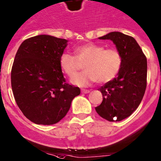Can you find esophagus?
<instances>
[{
    "mask_svg": "<svg viewBox=\"0 0 161 161\" xmlns=\"http://www.w3.org/2000/svg\"><path fill=\"white\" fill-rule=\"evenodd\" d=\"M81 92H82V94H88V93L90 92V91H89V90L82 89V90H81Z\"/></svg>",
    "mask_w": 161,
    "mask_h": 161,
    "instance_id": "1",
    "label": "esophagus"
}]
</instances>
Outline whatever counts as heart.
I'll use <instances>...</instances> for the list:
<instances>
[{"label":"heart","mask_w":161,"mask_h":161,"mask_svg":"<svg viewBox=\"0 0 161 161\" xmlns=\"http://www.w3.org/2000/svg\"><path fill=\"white\" fill-rule=\"evenodd\" d=\"M75 56L64 52L59 57V67L68 77H73L84 64L85 70L70 82L79 86H87L97 81L105 84L114 79L122 66V56L115 48H106L103 45L87 43L76 47Z\"/></svg>","instance_id":"heart-1"}]
</instances>
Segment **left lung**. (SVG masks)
I'll list each match as a JSON object with an SVG mask.
<instances>
[{
	"label": "left lung",
	"mask_w": 161,
	"mask_h": 161,
	"mask_svg": "<svg viewBox=\"0 0 161 161\" xmlns=\"http://www.w3.org/2000/svg\"><path fill=\"white\" fill-rule=\"evenodd\" d=\"M100 40H110L122 56L118 76L99 88L103 100L95 107L99 116L109 121L128 118L139 106L147 86V58L135 39L119 31Z\"/></svg>",
	"instance_id": "left-lung-1"
}]
</instances>
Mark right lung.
Here are the masks:
<instances>
[{
  "mask_svg": "<svg viewBox=\"0 0 161 161\" xmlns=\"http://www.w3.org/2000/svg\"><path fill=\"white\" fill-rule=\"evenodd\" d=\"M67 40L39 35L20 44L11 71L14 98L23 114L37 125H53L66 116L80 89L66 82L59 57Z\"/></svg>",
  "mask_w": 161,
  "mask_h": 161,
  "instance_id": "obj_1",
  "label": "right lung"
}]
</instances>
